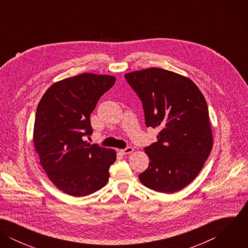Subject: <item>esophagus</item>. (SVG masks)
I'll list each match as a JSON object with an SVG mask.
<instances>
[{
	"mask_svg": "<svg viewBox=\"0 0 248 248\" xmlns=\"http://www.w3.org/2000/svg\"><path fill=\"white\" fill-rule=\"evenodd\" d=\"M133 152H134V148H133V147H127L126 149L120 150V153H121L122 155H129V154H131V153H133Z\"/></svg>",
	"mask_w": 248,
	"mask_h": 248,
	"instance_id": "1",
	"label": "esophagus"
}]
</instances>
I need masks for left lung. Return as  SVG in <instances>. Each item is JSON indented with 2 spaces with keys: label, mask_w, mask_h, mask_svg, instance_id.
<instances>
[{
  "label": "left lung",
  "mask_w": 248,
  "mask_h": 248,
  "mask_svg": "<svg viewBox=\"0 0 248 248\" xmlns=\"http://www.w3.org/2000/svg\"><path fill=\"white\" fill-rule=\"evenodd\" d=\"M142 101L147 127L160 129L145 148L150 164L139 177L160 193H175L200 174L213 146L208 107L197 85L173 71L150 68L125 74Z\"/></svg>",
  "instance_id": "8db88e82"
}]
</instances>
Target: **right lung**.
<instances>
[{
	"label": "right lung",
	"mask_w": 248,
	"mask_h": 248,
	"mask_svg": "<svg viewBox=\"0 0 248 248\" xmlns=\"http://www.w3.org/2000/svg\"><path fill=\"white\" fill-rule=\"evenodd\" d=\"M115 77L83 73L52 84L36 110L33 142L51 182L64 193L85 197L104 187L116 159L112 149L84 140L93 134L90 116Z\"/></svg>",
	"instance_id": "1"
}]
</instances>
